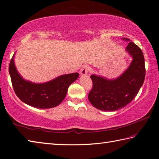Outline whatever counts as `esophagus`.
Returning <instances> with one entry per match:
<instances>
[{
	"mask_svg": "<svg viewBox=\"0 0 159 159\" xmlns=\"http://www.w3.org/2000/svg\"><path fill=\"white\" fill-rule=\"evenodd\" d=\"M89 70V67L87 66V65H84V66L81 68V70H80V75L81 76L87 75V74H88Z\"/></svg>",
	"mask_w": 159,
	"mask_h": 159,
	"instance_id": "obj_1",
	"label": "esophagus"
}]
</instances>
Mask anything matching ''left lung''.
<instances>
[{
	"label": "left lung",
	"instance_id": "8db88e82",
	"mask_svg": "<svg viewBox=\"0 0 159 159\" xmlns=\"http://www.w3.org/2000/svg\"><path fill=\"white\" fill-rule=\"evenodd\" d=\"M122 40L130 41L129 39ZM125 50L132 58L128 68L116 79H108L92 74L93 88L88 99L94 107L102 111H116L129 104L139 92L145 76L143 54L141 49L129 42Z\"/></svg>",
	"mask_w": 159,
	"mask_h": 159
}]
</instances>
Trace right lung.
<instances>
[{
    "instance_id": "add662e5",
    "label": "right lung",
    "mask_w": 159,
    "mask_h": 159,
    "mask_svg": "<svg viewBox=\"0 0 159 159\" xmlns=\"http://www.w3.org/2000/svg\"><path fill=\"white\" fill-rule=\"evenodd\" d=\"M14 57L15 54L9 66L12 86L20 100L34 107L49 109L58 106L66 96L69 86L79 76V73H72L59 76L46 83H32L25 80L18 73Z\"/></svg>"
}]
</instances>
